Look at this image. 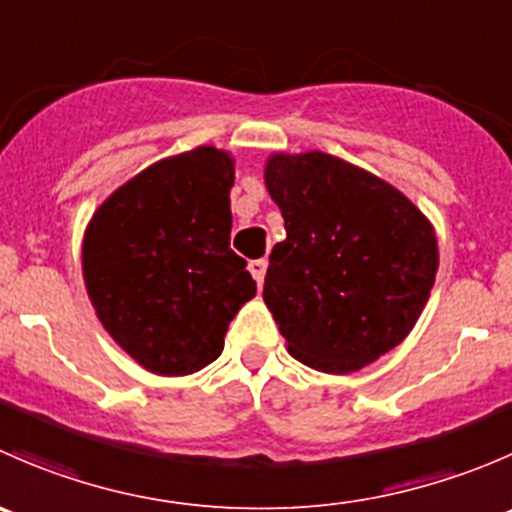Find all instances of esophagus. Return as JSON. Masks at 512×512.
Wrapping results in <instances>:
<instances>
[{"instance_id":"34e87169","label":"esophagus","mask_w":512,"mask_h":512,"mask_svg":"<svg viewBox=\"0 0 512 512\" xmlns=\"http://www.w3.org/2000/svg\"><path fill=\"white\" fill-rule=\"evenodd\" d=\"M250 275L255 277L257 285H262V282H265V275H267V260H252L250 262Z\"/></svg>"}]
</instances>
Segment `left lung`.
I'll return each mask as SVG.
<instances>
[{
  "label": "left lung",
  "instance_id": "obj_1",
  "mask_svg": "<svg viewBox=\"0 0 512 512\" xmlns=\"http://www.w3.org/2000/svg\"><path fill=\"white\" fill-rule=\"evenodd\" d=\"M265 185L287 240L272 247L262 297L287 352L352 374L404 342L436 282L431 220L391 183L322 151L272 153Z\"/></svg>",
  "mask_w": 512,
  "mask_h": 512
}]
</instances>
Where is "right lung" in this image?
Returning a JSON list of instances; mask_svg holds the SVG:
<instances>
[{
	"label": "right lung",
	"instance_id": "add662e5",
	"mask_svg": "<svg viewBox=\"0 0 512 512\" xmlns=\"http://www.w3.org/2000/svg\"><path fill=\"white\" fill-rule=\"evenodd\" d=\"M235 158L198 146L113 190L81 245L86 292L113 342L158 376L213 364L232 317L255 297L230 250Z\"/></svg>",
	"mask_w": 512,
	"mask_h": 512
}]
</instances>
